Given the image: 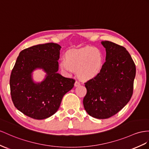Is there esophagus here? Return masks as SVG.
<instances>
[{
    "label": "esophagus",
    "mask_w": 149,
    "mask_h": 149,
    "mask_svg": "<svg viewBox=\"0 0 149 149\" xmlns=\"http://www.w3.org/2000/svg\"><path fill=\"white\" fill-rule=\"evenodd\" d=\"M74 85H75V86H80L81 85V83H80V82L79 81H75V84H74Z\"/></svg>",
    "instance_id": "1"
}]
</instances>
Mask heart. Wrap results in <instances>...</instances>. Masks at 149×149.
<instances>
[{
	"label": "heart",
	"instance_id": "heart-1",
	"mask_svg": "<svg viewBox=\"0 0 149 149\" xmlns=\"http://www.w3.org/2000/svg\"><path fill=\"white\" fill-rule=\"evenodd\" d=\"M103 54L97 48L86 47L68 51L66 58L61 59L60 66L67 75L74 74L83 79H93L100 73L103 65Z\"/></svg>",
	"mask_w": 149,
	"mask_h": 149
}]
</instances>
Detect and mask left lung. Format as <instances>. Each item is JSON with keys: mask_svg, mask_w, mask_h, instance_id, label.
I'll return each instance as SVG.
<instances>
[{"mask_svg": "<svg viewBox=\"0 0 149 149\" xmlns=\"http://www.w3.org/2000/svg\"><path fill=\"white\" fill-rule=\"evenodd\" d=\"M101 44L106 48V62L100 73L84 83L87 93L83 104L90 116L106 119L130 100L136 67L125 47L109 41H102Z\"/></svg>", "mask_w": 149, "mask_h": 149, "instance_id": "left-lung-1", "label": "left lung"}]
</instances>
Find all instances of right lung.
<instances>
[{
    "mask_svg": "<svg viewBox=\"0 0 149 149\" xmlns=\"http://www.w3.org/2000/svg\"><path fill=\"white\" fill-rule=\"evenodd\" d=\"M61 47L48 43L33 46L21 51L10 77V96L19 111L33 119L43 120L58 109L63 96L74 86L75 79L57 73ZM43 68L47 75L36 84L31 73Z\"/></svg>",
    "mask_w": 149,
    "mask_h": 149,
    "instance_id": "add662e5",
    "label": "right lung"
}]
</instances>
